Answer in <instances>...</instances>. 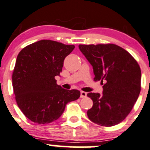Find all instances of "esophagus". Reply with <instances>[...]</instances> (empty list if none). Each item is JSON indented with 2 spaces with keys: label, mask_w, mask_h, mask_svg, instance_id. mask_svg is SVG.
<instances>
[{
  "label": "esophagus",
  "mask_w": 150,
  "mask_h": 150,
  "mask_svg": "<svg viewBox=\"0 0 150 150\" xmlns=\"http://www.w3.org/2000/svg\"><path fill=\"white\" fill-rule=\"evenodd\" d=\"M86 95H87V93H86V92H85V91H81V98L86 97Z\"/></svg>",
  "instance_id": "obj_1"
}]
</instances>
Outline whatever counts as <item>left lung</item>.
<instances>
[{"mask_svg":"<svg viewBox=\"0 0 150 150\" xmlns=\"http://www.w3.org/2000/svg\"><path fill=\"white\" fill-rule=\"evenodd\" d=\"M93 67L94 81H100L103 93H88L93 107L88 110L94 123L110 127L122 122L137 102L141 91V69L135 59L115 44L79 45Z\"/></svg>","mask_w":150,"mask_h":150,"instance_id":"8db88e82","label":"left lung"}]
</instances>
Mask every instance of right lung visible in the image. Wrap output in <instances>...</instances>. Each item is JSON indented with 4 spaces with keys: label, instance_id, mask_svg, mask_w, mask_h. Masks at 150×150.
<instances>
[{
    "label": "right lung",
    "instance_id": "1",
    "mask_svg": "<svg viewBox=\"0 0 150 150\" xmlns=\"http://www.w3.org/2000/svg\"><path fill=\"white\" fill-rule=\"evenodd\" d=\"M75 48L51 40L28 45L19 53L12 75L18 107L33 122L47 124L60 117L66 104L80 97L78 90L57 84L64 60Z\"/></svg>",
    "mask_w": 150,
    "mask_h": 150
}]
</instances>
